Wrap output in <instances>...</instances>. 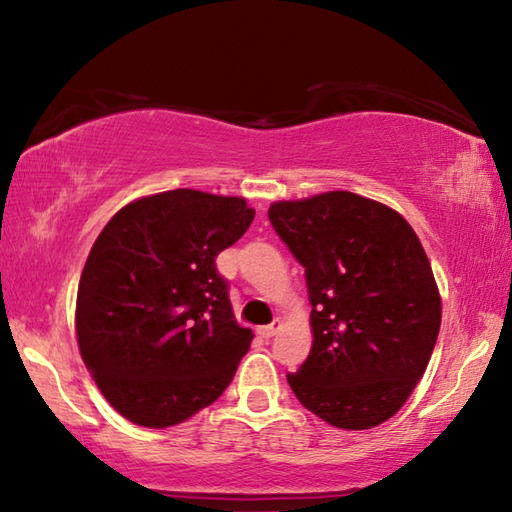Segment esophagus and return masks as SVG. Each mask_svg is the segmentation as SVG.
Returning <instances> with one entry per match:
<instances>
[{
  "label": "esophagus",
  "instance_id": "34e87169",
  "mask_svg": "<svg viewBox=\"0 0 512 512\" xmlns=\"http://www.w3.org/2000/svg\"><path fill=\"white\" fill-rule=\"evenodd\" d=\"M279 328H281V321L277 319V321H273L270 325H264V328H259V334H262L264 339H270V336H275L279 332Z\"/></svg>",
  "mask_w": 512,
  "mask_h": 512
}]
</instances>
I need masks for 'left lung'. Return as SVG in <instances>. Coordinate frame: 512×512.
<instances>
[{
  "instance_id": "obj_1",
  "label": "left lung",
  "mask_w": 512,
  "mask_h": 512,
  "mask_svg": "<svg viewBox=\"0 0 512 512\" xmlns=\"http://www.w3.org/2000/svg\"><path fill=\"white\" fill-rule=\"evenodd\" d=\"M270 224L306 268L312 350L288 385L332 427L372 429L405 405L438 341L442 301L409 222L350 191L275 202Z\"/></svg>"
}]
</instances>
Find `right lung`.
I'll use <instances>...</instances> for the list:
<instances>
[{
    "mask_svg": "<svg viewBox=\"0 0 512 512\" xmlns=\"http://www.w3.org/2000/svg\"><path fill=\"white\" fill-rule=\"evenodd\" d=\"M253 217L244 198L173 189L129 202L96 237L76 295V341L129 422L173 427L233 380L253 332L237 325L215 257Z\"/></svg>",
    "mask_w": 512,
    "mask_h": 512,
    "instance_id": "obj_1",
    "label": "right lung"
}]
</instances>
